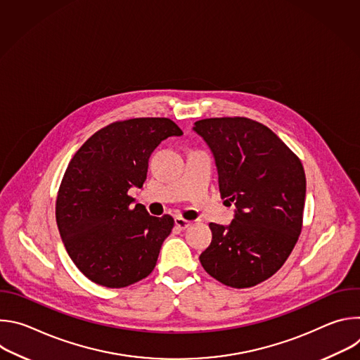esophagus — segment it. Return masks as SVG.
Returning a JSON list of instances; mask_svg holds the SVG:
<instances>
[{"mask_svg":"<svg viewBox=\"0 0 360 360\" xmlns=\"http://www.w3.org/2000/svg\"><path fill=\"white\" fill-rule=\"evenodd\" d=\"M191 224H192L191 221H186V219H184V218H181V217H176V218H175V226L179 228L181 231H182V229H186Z\"/></svg>","mask_w":360,"mask_h":360,"instance_id":"1","label":"esophagus"}]
</instances>
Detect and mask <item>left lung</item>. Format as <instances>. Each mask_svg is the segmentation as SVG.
<instances>
[{
  "label": "left lung",
  "mask_w": 360,
  "mask_h": 360,
  "mask_svg": "<svg viewBox=\"0 0 360 360\" xmlns=\"http://www.w3.org/2000/svg\"><path fill=\"white\" fill-rule=\"evenodd\" d=\"M192 129L212 152L222 198L235 205L229 225L210 224L212 242L199 261L224 285H258L282 268L300 235L303 167L276 134L256 121L210 118Z\"/></svg>",
  "instance_id": "8db88e82"
}]
</instances>
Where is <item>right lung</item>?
<instances>
[{
  "label": "right lung",
  "mask_w": 360,
  "mask_h": 360,
  "mask_svg": "<svg viewBox=\"0 0 360 360\" xmlns=\"http://www.w3.org/2000/svg\"><path fill=\"white\" fill-rule=\"evenodd\" d=\"M168 118H135L95 132L64 174L56 218L77 268L105 288H125L146 278L174 228L169 215L150 217L128 195L142 188L150 152L181 136Z\"/></svg>",
  "instance_id": "right-lung-1"
}]
</instances>
